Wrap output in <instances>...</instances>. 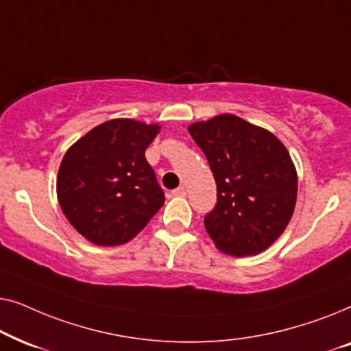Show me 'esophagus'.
Masks as SVG:
<instances>
[{"label":"esophagus","instance_id":"esophagus-1","mask_svg":"<svg viewBox=\"0 0 351 351\" xmlns=\"http://www.w3.org/2000/svg\"><path fill=\"white\" fill-rule=\"evenodd\" d=\"M172 195H174V196H185L186 195L185 186H179V189L172 190Z\"/></svg>","mask_w":351,"mask_h":351}]
</instances>
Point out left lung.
Listing matches in <instances>:
<instances>
[{"mask_svg": "<svg viewBox=\"0 0 351 351\" xmlns=\"http://www.w3.org/2000/svg\"><path fill=\"white\" fill-rule=\"evenodd\" d=\"M217 184V204L204 227L223 254L256 256L285 232L297 199L289 152L267 129L234 114L189 126Z\"/></svg>", "mask_w": 351, "mask_h": 351, "instance_id": "8db88e82", "label": "left lung"}]
</instances>
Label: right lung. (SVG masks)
I'll return each instance as SVG.
<instances>
[{"label": "right lung", "instance_id": "1", "mask_svg": "<svg viewBox=\"0 0 351 351\" xmlns=\"http://www.w3.org/2000/svg\"><path fill=\"white\" fill-rule=\"evenodd\" d=\"M160 129L129 118L110 119L66 150L57 174V198L88 241L97 246L131 241L165 204L145 160Z\"/></svg>", "mask_w": 351, "mask_h": 351}]
</instances>
